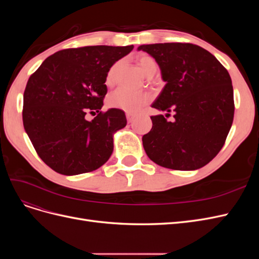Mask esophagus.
<instances>
[{
  "instance_id": "obj_1",
  "label": "esophagus",
  "mask_w": 259,
  "mask_h": 259,
  "mask_svg": "<svg viewBox=\"0 0 259 259\" xmlns=\"http://www.w3.org/2000/svg\"><path fill=\"white\" fill-rule=\"evenodd\" d=\"M126 117H127V121H128V123H132L133 121H134V115L133 114H131V113H126Z\"/></svg>"
}]
</instances>
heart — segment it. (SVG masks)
<instances>
[{
    "label": "heart",
    "instance_id": "heart-1",
    "mask_svg": "<svg viewBox=\"0 0 259 259\" xmlns=\"http://www.w3.org/2000/svg\"><path fill=\"white\" fill-rule=\"evenodd\" d=\"M137 66L142 73L146 76L156 72V62L149 56V55H140L137 58ZM121 62H116L108 71L106 82L107 84H112L115 80V76L119 72ZM150 100V95L147 93H137L128 91L126 89H117L112 92L108 97V105L111 108L120 109L128 113H136Z\"/></svg>",
    "mask_w": 259,
    "mask_h": 259
}]
</instances>
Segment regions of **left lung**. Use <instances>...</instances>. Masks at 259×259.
I'll list each match as a JSON object with an SVG mask.
<instances>
[{
	"label": "left lung",
	"instance_id": "1",
	"mask_svg": "<svg viewBox=\"0 0 259 259\" xmlns=\"http://www.w3.org/2000/svg\"><path fill=\"white\" fill-rule=\"evenodd\" d=\"M137 50L155 59L166 83L151 107L175 112L173 122L162 114L151 116L152 128L143 136L149 159L177 170L206 165L221 151L233 121V88L228 71L198 45L156 43Z\"/></svg>",
	"mask_w": 259,
	"mask_h": 259
}]
</instances>
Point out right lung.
<instances>
[{
	"label": "right lung",
	"instance_id": "add662e5",
	"mask_svg": "<svg viewBox=\"0 0 259 259\" xmlns=\"http://www.w3.org/2000/svg\"><path fill=\"white\" fill-rule=\"evenodd\" d=\"M133 49L97 45L59 51L29 77L23 127L38 156L55 171L67 176L89 173L111 156L113 135L127 121L120 109L100 111L105 82L115 61ZM90 111L99 113L92 121L84 119Z\"/></svg>",
	"mask_w": 259,
	"mask_h": 259
}]
</instances>
